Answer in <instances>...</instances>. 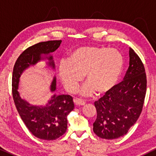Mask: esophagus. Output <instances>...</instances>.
<instances>
[{
  "label": "esophagus",
  "mask_w": 156,
  "mask_h": 156,
  "mask_svg": "<svg viewBox=\"0 0 156 156\" xmlns=\"http://www.w3.org/2000/svg\"><path fill=\"white\" fill-rule=\"evenodd\" d=\"M74 103H75V104L77 105H85V103H86L83 101H82V100H80V99H78V98H76V99L74 100Z\"/></svg>",
  "instance_id": "1"
}]
</instances>
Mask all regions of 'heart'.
Masks as SVG:
<instances>
[{
    "instance_id": "obj_1",
    "label": "heart",
    "mask_w": 156,
    "mask_h": 156,
    "mask_svg": "<svg viewBox=\"0 0 156 156\" xmlns=\"http://www.w3.org/2000/svg\"><path fill=\"white\" fill-rule=\"evenodd\" d=\"M123 67L124 58L117 50L84 46L71 51L67 62L60 64L58 76L68 92H74L85 76L88 83L82 89V94H104L117 83Z\"/></svg>"
}]
</instances>
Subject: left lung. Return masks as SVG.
<instances>
[{"instance_id":"1","label":"left lung","mask_w":156,"mask_h":156,"mask_svg":"<svg viewBox=\"0 0 156 156\" xmlns=\"http://www.w3.org/2000/svg\"><path fill=\"white\" fill-rule=\"evenodd\" d=\"M129 67L122 81L94 102L97 119L93 131L105 139L124 136L139 119L145 98L147 77L144 64L129 49Z\"/></svg>"}]
</instances>
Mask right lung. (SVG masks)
Listing matches in <instances>:
<instances>
[{"label":"right lung","instance_id":"obj_1","mask_svg":"<svg viewBox=\"0 0 156 156\" xmlns=\"http://www.w3.org/2000/svg\"><path fill=\"white\" fill-rule=\"evenodd\" d=\"M62 40H51L34 44L20 55L12 74V95L21 119L30 132L43 140H55L62 136L67 128V115L74 109L73 98L68 94H53L44 106L33 105L22 99L18 92L20 76L23 71L41 60L48 59V67L55 69L53 56L50 53L59 47ZM56 89V79L53 78L51 91Z\"/></svg>","mask_w":156,"mask_h":156}]
</instances>
